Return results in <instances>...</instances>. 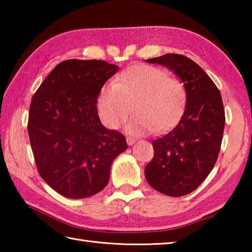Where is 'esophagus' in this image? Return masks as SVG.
<instances>
[{
    "label": "esophagus",
    "mask_w": 252,
    "mask_h": 252,
    "mask_svg": "<svg viewBox=\"0 0 252 252\" xmlns=\"http://www.w3.org/2000/svg\"><path fill=\"white\" fill-rule=\"evenodd\" d=\"M126 142H127V145H133V144H134L135 142H136V138H134V137H126Z\"/></svg>",
    "instance_id": "1"
}]
</instances>
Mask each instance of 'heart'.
<instances>
[{"mask_svg": "<svg viewBox=\"0 0 252 252\" xmlns=\"http://www.w3.org/2000/svg\"><path fill=\"white\" fill-rule=\"evenodd\" d=\"M187 91L181 80L169 77L161 68L137 65L120 73L114 84H106L97 95L101 122L111 130L121 127L132 111L127 131L144 134L163 132L173 126L183 114Z\"/></svg>", "mask_w": 252, "mask_h": 252, "instance_id": "heart-1", "label": "heart"}]
</instances>
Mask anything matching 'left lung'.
<instances>
[{
    "label": "left lung",
    "mask_w": 252,
    "mask_h": 252,
    "mask_svg": "<svg viewBox=\"0 0 252 252\" xmlns=\"http://www.w3.org/2000/svg\"><path fill=\"white\" fill-rule=\"evenodd\" d=\"M146 62L172 70L185 85L187 101L178 125L153 141L155 155L146 165L145 178L164 195L184 196L206 180L217 162L225 125L221 93L189 57L165 54Z\"/></svg>",
    "instance_id": "obj_1"
}]
</instances>
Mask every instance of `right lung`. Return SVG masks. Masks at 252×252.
<instances>
[{"mask_svg":"<svg viewBox=\"0 0 252 252\" xmlns=\"http://www.w3.org/2000/svg\"><path fill=\"white\" fill-rule=\"evenodd\" d=\"M119 67L68 60L53 69L31 99L28 133L37 171L58 194L91 197L108 184L115 158L127 148L120 132L101 125L97 95Z\"/></svg>","mask_w":252,"mask_h":252,"instance_id":"add662e5","label":"right lung"}]
</instances>
